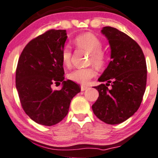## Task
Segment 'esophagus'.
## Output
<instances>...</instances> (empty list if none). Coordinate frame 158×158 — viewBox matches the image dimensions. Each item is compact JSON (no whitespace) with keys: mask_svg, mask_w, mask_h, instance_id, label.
I'll return each mask as SVG.
<instances>
[{"mask_svg":"<svg viewBox=\"0 0 158 158\" xmlns=\"http://www.w3.org/2000/svg\"><path fill=\"white\" fill-rule=\"evenodd\" d=\"M89 87L88 86H81V91H82V92H83V91H85V90H86L87 89H88Z\"/></svg>","mask_w":158,"mask_h":158,"instance_id":"obj_1","label":"esophagus"}]
</instances>
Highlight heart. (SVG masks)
Wrapping results in <instances>:
<instances>
[{"instance_id": "heart-1", "label": "heart", "mask_w": 158, "mask_h": 158, "mask_svg": "<svg viewBox=\"0 0 158 158\" xmlns=\"http://www.w3.org/2000/svg\"><path fill=\"white\" fill-rule=\"evenodd\" d=\"M74 44L77 47L83 49L89 52L90 56L89 63L93 64L98 67H101L105 64L106 55L102 51L101 40L97 36L91 33L78 35L74 40ZM72 58L71 48L69 46H65L61 52V60L64 65L70 66ZM96 75L95 70L92 67L80 68L72 70L68 75L69 78L74 82L86 84L90 79Z\"/></svg>"}]
</instances>
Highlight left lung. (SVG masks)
Returning a JSON list of instances; mask_svg holds the SVG:
<instances>
[{
  "label": "left lung",
  "mask_w": 158,
  "mask_h": 158,
  "mask_svg": "<svg viewBox=\"0 0 158 158\" xmlns=\"http://www.w3.org/2000/svg\"><path fill=\"white\" fill-rule=\"evenodd\" d=\"M101 33L110 46L111 61L98 78L106 83L94 87L99 97L92 108L98 118L114 125L129 119L140 107L147 68L141 48L132 38L111 27H103Z\"/></svg>",
  "instance_id": "1"
}]
</instances>
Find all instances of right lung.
<instances>
[{
    "label": "right lung",
    "instance_id": "obj_1",
    "mask_svg": "<svg viewBox=\"0 0 158 158\" xmlns=\"http://www.w3.org/2000/svg\"><path fill=\"white\" fill-rule=\"evenodd\" d=\"M67 39L66 30L47 31L31 40L19 57L16 89L24 112L44 126L55 125L68 114L70 103L81 92L79 85L64 80L61 52ZM62 82L60 90L54 83Z\"/></svg>",
    "mask_w": 158,
    "mask_h": 158
}]
</instances>
